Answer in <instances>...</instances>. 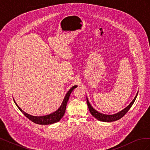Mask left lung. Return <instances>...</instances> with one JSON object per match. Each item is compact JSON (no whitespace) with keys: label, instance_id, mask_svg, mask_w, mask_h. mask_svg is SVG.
<instances>
[{"label":"left lung","instance_id":"8db88e82","mask_svg":"<svg viewBox=\"0 0 150 150\" xmlns=\"http://www.w3.org/2000/svg\"><path fill=\"white\" fill-rule=\"evenodd\" d=\"M138 93V92L137 93V95H136V96L133 99V100L131 101V103L129 104V105L126 108H125L124 110H122V111L118 112L117 113H116V114L111 115L103 114V113L98 112L96 110H94V109L91 106V104L89 103V102L88 101V98H86V100H87V104H88V108H89L91 114L95 117V118H96L99 121H103V122H112V121H117V120L121 119L122 117H123L126 114V112L129 111L131 107L132 106V105L133 104L134 102L135 101L136 98H137V97Z\"/></svg>","mask_w":150,"mask_h":150}]
</instances>
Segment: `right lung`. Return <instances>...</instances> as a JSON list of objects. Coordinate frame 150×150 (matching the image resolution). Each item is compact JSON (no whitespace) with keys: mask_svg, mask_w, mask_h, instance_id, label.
I'll return each mask as SVG.
<instances>
[{"mask_svg":"<svg viewBox=\"0 0 150 150\" xmlns=\"http://www.w3.org/2000/svg\"><path fill=\"white\" fill-rule=\"evenodd\" d=\"M76 88H77L76 85L74 86L73 87H72L69 90V91L66 93V96L64 98V100H63L62 103L61 104V106L57 110L51 113V114L46 115V116H34L30 115L28 114V113L24 112L23 110H22V109L17 105V104L16 103L14 99H13V101H14V103L16 104L17 108L19 109V110L22 113H23L24 116H25L30 121L35 122V123H36V124H39V125H51V124L55 123V122L59 121L61 120V119L63 117V116H64L65 111H66L67 103L68 102V100H69L70 94L72 93V91H73Z\"/></svg>","mask_w":150,"mask_h":150,"instance_id":"obj_1","label":"right lung"}]
</instances>
